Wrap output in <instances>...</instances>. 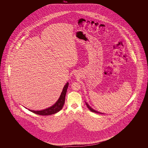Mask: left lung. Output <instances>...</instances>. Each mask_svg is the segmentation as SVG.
I'll list each match as a JSON object with an SVG mask.
<instances>
[{
    "instance_id": "1",
    "label": "left lung",
    "mask_w": 148,
    "mask_h": 148,
    "mask_svg": "<svg viewBox=\"0 0 148 148\" xmlns=\"http://www.w3.org/2000/svg\"><path fill=\"white\" fill-rule=\"evenodd\" d=\"M85 104H86V106L88 107V109H89L91 112H94V113H99V114H103V113H100V112H98V111H97V110H95L93 109L92 108H91V107L89 106V105L87 103H86V102H85Z\"/></svg>"
}]
</instances>
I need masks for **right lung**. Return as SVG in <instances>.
I'll use <instances>...</instances> for the list:
<instances>
[{
	"label": "right lung",
	"mask_w": 148,
	"mask_h": 148,
	"mask_svg": "<svg viewBox=\"0 0 148 148\" xmlns=\"http://www.w3.org/2000/svg\"><path fill=\"white\" fill-rule=\"evenodd\" d=\"M69 85V83L67 82L66 84L64 85L62 92L61 93V95L58 99V100L56 101V103L53 106H50L48 108H47L45 109H44L42 110H32L30 109H28L29 111L35 113L36 114L40 115H50L58 113L63 108L64 103H65V95L67 91V89Z\"/></svg>",
	"instance_id": "1"
}]
</instances>
